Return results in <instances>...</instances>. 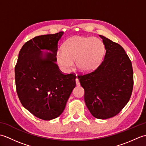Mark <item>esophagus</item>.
Here are the masks:
<instances>
[{"mask_svg":"<svg viewBox=\"0 0 146 146\" xmlns=\"http://www.w3.org/2000/svg\"><path fill=\"white\" fill-rule=\"evenodd\" d=\"M76 85H80V82H79V80H78V78H76Z\"/></svg>","mask_w":146,"mask_h":146,"instance_id":"34e87169","label":"esophagus"}]
</instances>
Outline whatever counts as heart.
<instances>
[{
	"label": "heart",
	"mask_w": 146,
	"mask_h": 146,
	"mask_svg": "<svg viewBox=\"0 0 146 146\" xmlns=\"http://www.w3.org/2000/svg\"><path fill=\"white\" fill-rule=\"evenodd\" d=\"M105 46L100 39L93 37L73 36L67 39L63 51H58L56 62L64 72H69L75 61L82 72H91L99 66L104 58Z\"/></svg>",
	"instance_id": "heart-1"
}]
</instances>
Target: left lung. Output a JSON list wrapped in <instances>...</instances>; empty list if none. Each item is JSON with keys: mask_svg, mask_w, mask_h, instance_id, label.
<instances>
[{"mask_svg": "<svg viewBox=\"0 0 146 146\" xmlns=\"http://www.w3.org/2000/svg\"><path fill=\"white\" fill-rule=\"evenodd\" d=\"M106 49L100 66L78 76L85 90V102L94 117L107 119L119 113L128 103L134 78L132 63L120 44L99 35Z\"/></svg>", "mask_w": 146, "mask_h": 146, "instance_id": "1", "label": "left lung"}]
</instances>
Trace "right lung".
Listing matches in <instances>:
<instances>
[{
  "instance_id": "right-lung-1",
  "label": "right lung",
  "mask_w": 146,
  "mask_h": 146,
  "mask_svg": "<svg viewBox=\"0 0 146 146\" xmlns=\"http://www.w3.org/2000/svg\"><path fill=\"white\" fill-rule=\"evenodd\" d=\"M63 32L36 36L26 42L15 67L18 97L36 117L49 120L63 113L75 87L76 76L64 75L56 64L58 43Z\"/></svg>"
}]
</instances>
